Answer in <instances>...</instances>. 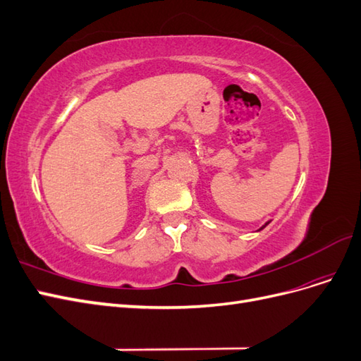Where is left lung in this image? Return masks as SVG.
<instances>
[{
  "instance_id": "left-lung-1",
  "label": "left lung",
  "mask_w": 361,
  "mask_h": 361,
  "mask_svg": "<svg viewBox=\"0 0 361 361\" xmlns=\"http://www.w3.org/2000/svg\"><path fill=\"white\" fill-rule=\"evenodd\" d=\"M268 223H269V221H268ZM268 223H267V224H265V226H262V227H260V228H259V231H262V228H264V227H267V226H268Z\"/></svg>"
}]
</instances>
